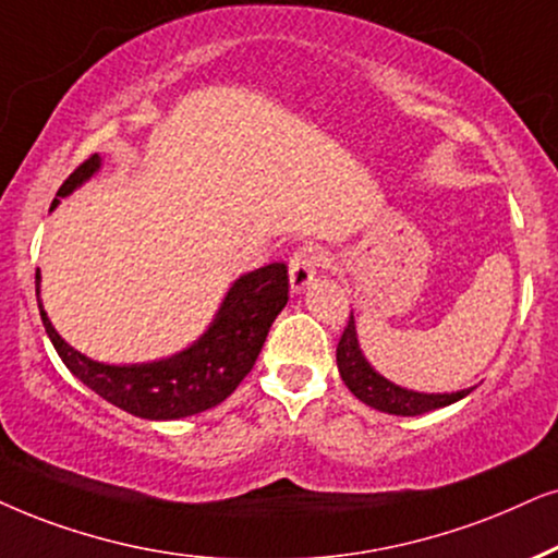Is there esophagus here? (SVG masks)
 <instances>
[{
	"mask_svg": "<svg viewBox=\"0 0 558 558\" xmlns=\"http://www.w3.org/2000/svg\"><path fill=\"white\" fill-rule=\"evenodd\" d=\"M319 263H322L319 250L312 244L301 246V250L293 252L291 265H288V270H291V291L293 293L306 291V288L314 283L316 267H319Z\"/></svg>",
	"mask_w": 558,
	"mask_h": 558,
	"instance_id": "1",
	"label": "esophagus"
}]
</instances>
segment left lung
Instances as JSON below:
<instances>
[{
  "label": "left lung",
  "instance_id": "8db88e82",
  "mask_svg": "<svg viewBox=\"0 0 558 558\" xmlns=\"http://www.w3.org/2000/svg\"><path fill=\"white\" fill-rule=\"evenodd\" d=\"M337 368H340L344 386H348L363 404L378 409V412L397 414V417H417V414L433 412V409L456 404V401H461L463 397H469V393L474 391V386H471V389L453 393H425L404 389V386L380 376V373L368 363V357L363 355L361 340H357L355 329V316L352 314L348 327H344L340 337V344H337Z\"/></svg>",
  "mask_w": 558,
  "mask_h": 558
}]
</instances>
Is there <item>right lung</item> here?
Here are the masks:
<instances>
[{
  "label": "right lung",
  "mask_w": 558,
  "mask_h": 558,
  "mask_svg": "<svg viewBox=\"0 0 558 558\" xmlns=\"http://www.w3.org/2000/svg\"><path fill=\"white\" fill-rule=\"evenodd\" d=\"M102 159L89 157L69 174L56 193L51 210L61 197L100 172ZM40 319L56 352L87 389L141 420H182L221 404L231 397L255 365L275 316L288 303V267L272 263L239 275L223 295L208 329L185 350L149 363H102L74 350L48 319L40 301V270L35 272Z\"/></svg>",
  "instance_id": "1"
}]
</instances>
